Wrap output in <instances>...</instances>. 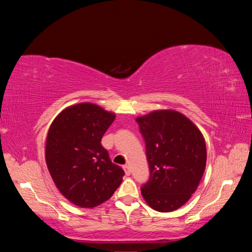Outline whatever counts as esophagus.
Segmentation results:
<instances>
[{
  "mask_svg": "<svg viewBox=\"0 0 252 252\" xmlns=\"http://www.w3.org/2000/svg\"><path fill=\"white\" fill-rule=\"evenodd\" d=\"M123 170H125V172H126V176H130V173H131V169H130L129 165H123Z\"/></svg>",
  "mask_w": 252,
  "mask_h": 252,
  "instance_id": "34e87169",
  "label": "esophagus"
}]
</instances>
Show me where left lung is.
Instances as JSON below:
<instances>
[{"instance_id": "1", "label": "left lung", "mask_w": 252, "mask_h": 252, "mask_svg": "<svg viewBox=\"0 0 252 252\" xmlns=\"http://www.w3.org/2000/svg\"><path fill=\"white\" fill-rule=\"evenodd\" d=\"M146 141L150 178L141 188L146 202L160 212L182 207L195 192L206 169L207 149L201 132L173 110L136 118Z\"/></svg>"}]
</instances>
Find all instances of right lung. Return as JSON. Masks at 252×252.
<instances>
[{
    "label": "right lung",
    "instance_id": "1",
    "mask_svg": "<svg viewBox=\"0 0 252 252\" xmlns=\"http://www.w3.org/2000/svg\"><path fill=\"white\" fill-rule=\"evenodd\" d=\"M114 119L99 105L79 103L63 110L50 126L46 165L60 192L75 206H99L121 185L125 171L101 144Z\"/></svg>",
    "mask_w": 252,
    "mask_h": 252
}]
</instances>
